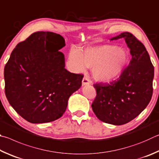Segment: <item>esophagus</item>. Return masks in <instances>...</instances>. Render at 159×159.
I'll list each match as a JSON object with an SVG mask.
<instances>
[{"label":"esophagus","mask_w":159,"mask_h":159,"mask_svg":"<svg viewBox=\"0 0 159 159\" xmlns=\"http://www.w3.org/2000/svg\"><path fill=\"white\" fill-rule=\"evenodd\" d=\"M91 84L90 80L87 77H84L82 80V86H86V85H89Z\"/></svg>","instance_id":"1"}]
</instances>
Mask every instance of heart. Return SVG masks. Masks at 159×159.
Returning a JSON list of instances; mask_svg holds the SVG:
<instances>
[{
  "mask_svg": "<svg viewBox=\"0 0 159 159\" xmlns=\"http://www.w3.org/2000/svg\"><path fill=\"white\" fill-rule=\"evenodd\" d=\"M129 61L127 51L111 44L89 47L82 53L72 49L69 54V62L75 71L84 72L87 67L92 68L93 77L101 82H110L119 77Z\"/></svg>",
  "mask_w": 159,
  "mask_h": 159,
  "instance_id": "b5f03b06",
  "label": "heart"
}]
</instances>
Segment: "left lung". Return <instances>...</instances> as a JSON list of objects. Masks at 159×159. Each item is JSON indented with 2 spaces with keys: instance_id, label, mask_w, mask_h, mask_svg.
Masks as SVG:
<instances>
[{
  "instance_id": "8db88e82",
  "label": "left lung",
  "mask_w": 159,
  "mask_h": 159,
  "mask_svg": "<svg viewBox=\"0 0 159 159\" xmlns=\"http://www.w3.org/2000/svg\"><path fill=\"white\" fill-rule=\"evenodd\" d=\"M124 38L132 56L129 66L117 80L93 84L96 97L91 107L100 120L123 125L145 109L153 93L154 68L144 44L132 33H121L110 40Z\"/></svg>"
}]
</instances>
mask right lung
Listing matches in <instances>:
<instances>
[{"instance_id": "1", "label": "right lung", "mask_w": 159, "mask_h": 159, "mask_svg": "<svg viewBox=\"0 0 159 159\" xmlns=\"http://www.w3.org/2000/svg\"><path fill=\"white\" fill-rule=\"evenodd\" d=\"M59 34L38 31L19 43L4 68L5 92L14 110L30 123L55 121L63 115L83 75L65 68Z\"/></svg>"}]
</instances>
